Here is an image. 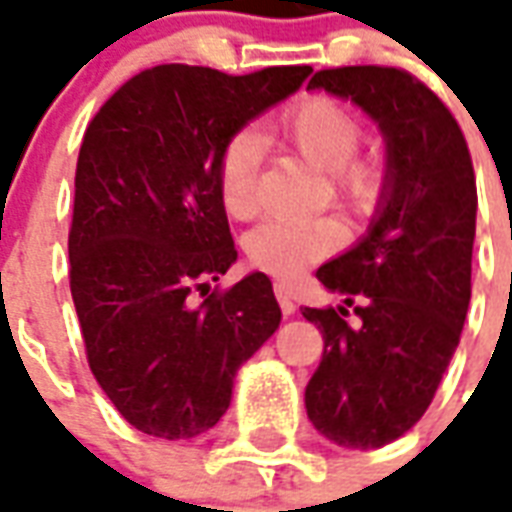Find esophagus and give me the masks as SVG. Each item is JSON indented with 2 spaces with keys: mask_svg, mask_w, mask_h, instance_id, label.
<instances>
[{
  "mask_svg": "<svg viewBox=\"0 0 512 512\" xmlns=\"http://www.w3.org/2000/svg\"><path fill=\"white\" fill-rule=\"evenodd\" d=\"M275 297H278V306H281V311H284V317L295 314V303H292L289 289H286L284 284H275Z\"/></svg>",
  "mask_w": 512,
  "mask_h": 512,
  "instance_id": "1",
  "label": "esophagus"
}]
</instances>
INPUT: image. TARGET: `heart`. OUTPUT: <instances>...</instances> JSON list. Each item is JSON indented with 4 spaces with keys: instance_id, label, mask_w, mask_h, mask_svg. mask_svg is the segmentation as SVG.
Masks as SVG:
<instances>
[{
    "instance_id": "1",
    "label": "heart",
    "mask_w": 512,
    "mask_h": 512,
    "mask_svg": "<svg viewBox=\"0 0 512 512\" xmlns=\"http://www.w3.org/2000/svg\"><path fill=\"white\" fill-rule=\"evenodd\" d=\"M278 140L308 165L325 170L328 192L353 217L375 215L386 198L389 170L375 154H358L364 123L344 101L311 93L281 112L275 123ZM259 137L239 129L220 146L215 181L220 201L231 217L259 212ZM342 245V228L331 217L320 220H267L245 239L248 262L278 281H295L311 264L325 262Z\"/></svg>"
}]
</instances>
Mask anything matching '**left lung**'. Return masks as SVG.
<instances>
[{
	"mask_svg": "<svg viewBox=\"0 0 512 512\" xmlns=\"http://www.w3.org/2000/svg\"><path fill=\"white\" fill-rule=\"evenodd\" d=\"M308 88L353 99L389 143V192L375 226L317 270L344 306L300 308L325 339L306 386L308 419L339 447L375 449L422 419L460 342L477 181L455 115L408 71L322 68Z\"/></svg>",
	"mask_w": 512,
	"mask_h": 512,
	"instance_id": "1",
	"label": "left lung"
}]
</instances>
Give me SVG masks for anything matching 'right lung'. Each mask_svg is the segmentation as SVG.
Masks as SVG:
<instances>
[{
	"label": "right lung",
	"instance_id": "right-lung-1",
	"mask_svg": "<svg viewBox=\"0 0 512 512\" xmlns=\"http://www.w3.org/2000/svg\"><path fill=\"white\" fill-rule=\"evenodd\" d=\"M311 74L273 65L231 76L154 65L93 115L76 159L68 278L93 378L126 422L192 438L220 422L234 375L278 328L273 284L237 262L215 181L226 137Z\"/></svg>",
	"mask_w": 512,
	"mask_h": 512
}]
</instances>
